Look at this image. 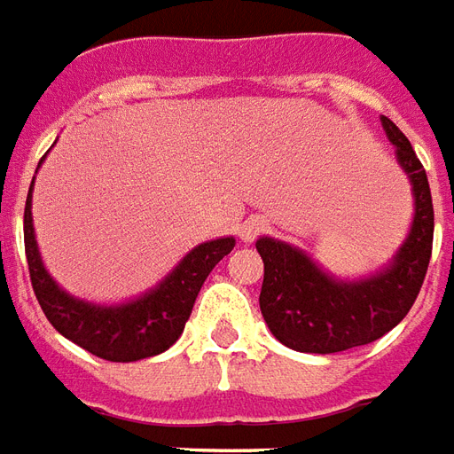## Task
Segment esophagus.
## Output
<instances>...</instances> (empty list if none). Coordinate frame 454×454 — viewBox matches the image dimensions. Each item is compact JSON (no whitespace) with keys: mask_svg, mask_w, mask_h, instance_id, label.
I'll return each instance as SVG.
<instances>
[{"mask_svg":"<svg viewBox=\"0 0 454 454\" xmlns=\"http://www.w3.org/2000/svg\"><path fill=\"white\" fill-rule=\"evenodd\" d=\"M270 231V221L264 216H250L245 218L243 226H240V238H243V243H253L260 236H264Z\"/></svg>","mask_w":454,"mask_h":454,"instance_id":"1","label":"esophagus"}]
</instances>
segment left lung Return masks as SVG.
I'll return each instance as SVG.
<instances>
[{
  "label": "left lung",
  "mask_w": 454,
  "mask_h": 454,
  "mask_svg": "<svg viewBox=\"0 0 454 454\" xmlns=\"http://www.w3.org/2000/svg\"><path fill=\"white\" fill-rule=\"evenodd\" d=\"M380 122L414 194L409 233L382 270L339 278L295 245L270 236L254 243L264 262L262 317L284 347L301 354H337L380 339L404 320L424 284L433 247L431 187L397 124Z\"/></svg>",
  "instance_id": "obj_1"
}]
</instances>
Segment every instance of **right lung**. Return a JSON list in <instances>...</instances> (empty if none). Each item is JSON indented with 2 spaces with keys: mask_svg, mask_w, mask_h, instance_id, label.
<instances>
[{
  "mask_svg": "<svg viewBox=\"0 0 454 454\" xmlns=\"http://www.w3.org/2000/svg\"><path fill=\"white\" fill-rule=\"evenodd\" d=\"M45 156L40 159L38 168ZM33 183L23 211V243L30 284L52 327L93 356L115 364L142 361L173 347L183 334L184 322L190 320L201 284L218 262L236 247V238L223 236L192 247L156 286L137 298L122 303H93L72 295L50 277L33 228Z\"/></svg>",
  "mask_w": 454,
  "mask_h": 454,
  "instance_id": "obj_1",
  "label": "right lung"
}]
</instances>
